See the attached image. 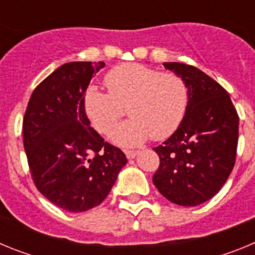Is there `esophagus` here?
I'll return each instance as SVG.
<instances>
[{
    "instance_id": "obj_1",
    "label": "esophagus",
    "mask_w": 255,
    "mask_h": 255,
    "mask_svg": "<svg viewBox=\"0 0 255 255\" xmlns=\"http://www.w3.org/2000/svg\"><path fill=\"white\" fill-rule=\"evenodd\" d=\"M125 154L128 158L132 159V158H135V155L138 154V150H125Z\"/></svg>"
}]
</instances>
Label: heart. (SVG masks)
Returning <instances> with one entry per match:
<instances>
[{
    "label": "heart",
    "instance_id": "heart-1",
    "mask_svg": "<svg viewBox=\"0 0 255 255\" xmlns=\"http://www.w3.org/2000/svg\"><path fill=\"white\" fill-rule=\"evenodd\" d=\"M107 92L92 85L84 107L92 125L107 134L126 112L131 119L117 125L111 139L123 147H135L148 138H167L177 129L188 105V88L179 75L159 73L140 64H124L106 76Z\"/></svg>",
    "mask_w": 255,
    "mask_h": 255
}]
</instances>
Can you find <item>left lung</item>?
Segmentation results:
<instances>
[{
  "instance_id": "obj_1",
  "label": "left lung",
  "mask_w": 255,
  "mask_h": 255,
  "mask_svg": "<svg viewBox=\"0 0 255 255\" xmlns=\"http://www.w3.org/2000/svg\"><path fill=\"white\" fill-rule=\"evenodd\" d=\"M184 80L188 105L176 131L153 148L159 167L153 184L177 206L195 207L211 199L233 171L239 139V116L231 98L202 70L164 62Z\"/></svg>"
}]
</instances>
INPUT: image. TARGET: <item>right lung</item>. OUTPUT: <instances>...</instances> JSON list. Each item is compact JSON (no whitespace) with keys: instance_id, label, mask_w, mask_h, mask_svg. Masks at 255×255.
<instances>
[{"instance_id":"add662e5","label":"right lung","mask_w":255,"mask_h":255,"mask_svg":"<svg viewBox=\"0 0 255 255\" xmlns=\"http://www.w3.org/2000/svg\"><path fill=\"white\" fill-rule=\"evenodd\" d=\"M105 62H69L34 89L22 121L24 149L35 186L65 211L100 206L128 162L91 126L84 97Z\"/></svg>"}]
</instances>
